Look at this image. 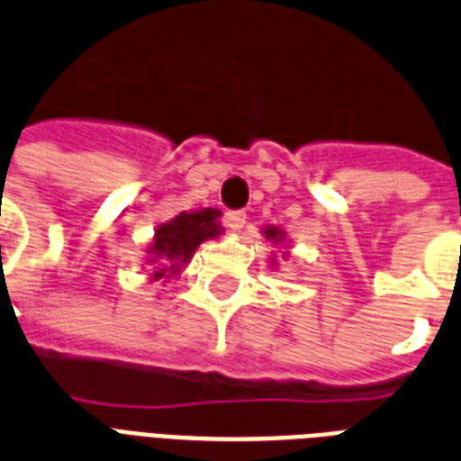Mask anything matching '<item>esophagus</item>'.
Returning a JSON list of instances; mask_svg holds the SVG:
<instances>
[{
    "instance_id": "esophagus-1",
    "label": "esophagus",
    "mask_w": 461,
    "mask_h": 461,
    "mask_svg": "<svg viewBox=\"0 0 461 461\" xmlns=\"http://www.w3.org/2000/svg\"><path fill=\"white\" fill-rule=\"evenodd\" d=\"M224 224L231 231H239L246 224V212L244 210H230V212H224Z\"/></svg>"
}]
</instances>
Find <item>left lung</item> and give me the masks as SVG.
Segmentation results:
<instances>
[{
  "mask_svg": "<svg viewBox=\"0 0 461 461\" xmlns=\"http://www.w3.org/2000/svg\"><path fill=\"white\" fill-rule=\"evenodd\" d=\"M266 237L273 239V241H280L283 234H280V230H276V227H268V230H266Z\"/></svg>",
  "mask_w": 461,
  "mask_h": 461,
  "instance_id": "obj_1",
  "label": "left lung"
}]
</instances>
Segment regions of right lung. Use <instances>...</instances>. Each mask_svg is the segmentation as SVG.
<instances>
[{"instance_id": "1", "label": "right lung", "mask_w": 461, "mask_h": 461, "mask_svg": "<svg viewBox=\"0 0 461 461\" xmlns=\"http://www.w3.org/2000/svg\"><path fill=\"white\" fill-rule=\"evenodd\" d=\"M217 217H220V212L212 207H205L198 212H181L171 222L161 224L157 230L152 254L164 256L171 263H185L205 239L220 234ZM161 276H164V270L154 273V277Z\"/></svg>"}]
</instances>
